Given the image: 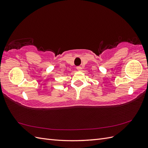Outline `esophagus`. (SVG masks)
Here are the masks:
<instances>
[{"label": "esophagus", "mask_w": 148, "mask_h": 148, "mask_svg": "<svg viewBox=\"0 0 148 148\" xmlns=\"http://www.w3.org/2000/svg\"><path fill=\"white\" fill-rule=\"evenodd\" d=\"M77 69L78 71H82V68L81 66H77Z\"/></svg>", "instance_id": "1"}]
</instances>
